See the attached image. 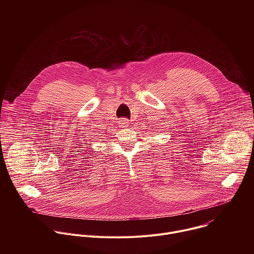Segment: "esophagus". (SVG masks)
I'll return each instance as SVG.
<instances>
[{
    "instance_id": "obj_1",
    "label": "esophagus",
    "mask_w": 254,
    "mask_h": 254,
    "mask_svg": "<svg viewBox=\"0 0 254 254\" xmlns=\"http://www.w3.org/2000/svg\"><path fill=\"white\" fill-rule=\"evenodd\" d=\"M119 125L121 127H127L128 126V123H127V119H122L120 122H119Z\"/></svg>"
}]
</instances>
